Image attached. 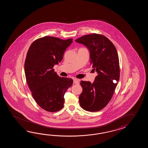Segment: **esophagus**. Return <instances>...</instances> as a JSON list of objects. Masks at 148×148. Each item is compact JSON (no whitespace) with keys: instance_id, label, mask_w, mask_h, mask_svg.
<instances>
[{"instance_id":"obj_1","label":"esophagus","mask_w":148,"mask_h":148,"mask_svg":"<svg viewBox=\"0 0 148 148\" xmlns=\"http://www.w3.org/2000/svg\"><path fill=\"white\" fill-rule=\"evenodd\" d=\"M73 83L75 84H77V85L79 84V82L78 79H73Z\"/></svg>"}]
</instances>
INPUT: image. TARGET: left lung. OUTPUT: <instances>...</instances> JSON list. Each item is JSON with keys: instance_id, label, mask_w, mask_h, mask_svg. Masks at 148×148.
<instances>
[{"instance_id": "obj_1", "label": "left lung", "mask_w": 148, "mask_h": 148, "mask_svg": "<svg viewBox=\"0 0 148 148\" xmlns=\"http://www.w3.org/2000/svg\"><path fill=\"white\" fill-rule=\"evenodd\" d=\"M90 51V64L98 75L94 82L82 80L80 106L89 112L104 108L113 96L120 79L119 59L113 43L103 35L92 33L75 40Z\"/></svg>"}]
</instances>
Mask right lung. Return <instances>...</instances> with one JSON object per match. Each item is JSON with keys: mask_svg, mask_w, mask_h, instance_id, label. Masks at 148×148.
<instances>
[{"mask_svg": "<svg viewBox=\"0 0 148 148\" xmlns=\"http://www.w3.org/2000/svg\"><path fill=\"white\" fill-rule=\"evenodd\" d=\"M72 42V38L46 36L34 41L27 53L24 69L28 88L38 105L47 112L63 108L64 93L73 85L72 79L60 77L53 69Z\"/></svg>", "mask_w": 148, "mask_h": 148, "instance_id": "obj_1", "label": "right lung"}]
</instances>
